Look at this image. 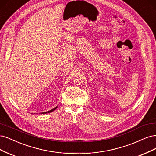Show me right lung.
Returning a JSON list of instances; mask_svg holds the SVG:
<instances>
[{
  "label": "right lung",
  "instance_id": "right-lung-1",
  "mask_svg": "<svg viewBox=\"0 0 156 156\" xmlns=\"http://www.w3.org/2000/svg\"><path fill=\"white\" fill-rule=\"evenodd\" d=\"M57 108H58V106H56V108H54V109H51V110H50V111H48V112H43V113H41V114H45V113H51V112H52L54 111V110L56 109Z\"/></svg>",
  "mask_w": 156,
  "mask_h": 156
}]
</instances>
